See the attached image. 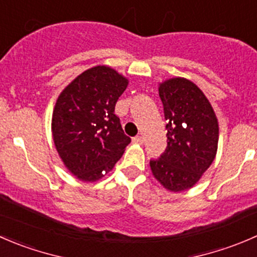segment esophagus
<instances>
[{
	"instance_id": "1",
	"label": "esophagus",
	"mask_w": 257,
	"mask_h": 257,
	"mask_svg": "<svg viewBox=\"0 0 257 257\" xmlns=\"http://www.w3.org/2000/svg\"><path fill=\"white\" fill-rule=\"evenodd\" d=\"M132 141L135 142V144H139V145H142L144 144V137L142 136H136L132 139Z\"/></svg>"
}]
</instances>
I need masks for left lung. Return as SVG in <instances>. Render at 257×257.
I'll list each match as a JSON object with an SVG mask.
<instances>
[{
    "mask_svg": "<svg viewBox=\"0 0 257 257\" xmlns=\"http://www.w3.org/2000/svg\"><path fill=\"white\" fill-rule=\"evenodd\" d=\"M167 121V146L150 166L157 181L174 192L194 186L214 161L218 123L209 100L186 78L165 81L159 87Z\"/></svg>",
    "mask_w": 257,
    "mask_h": 257,
    "instance_id": "1",
    "label": "left lung"
}]
</instances>
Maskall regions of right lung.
Instances as JSON below:
<instances>
[{"label":"right lung","mask_w":257,"mask_h":257,"mask_svg":"<svg viewBox=\"0 0 257 257\" xmlns=\"http://www.w3.org/2000/svg\"><path fill=\"white\" fill-rule=\"evenodd\" d=\"M128 81L107 66L81 73L58 96L52 115V136L71 174L96 181L112 170L131 142L115 115Z\"/></svg>","instance_id":"add662e5"}]
</instances>
